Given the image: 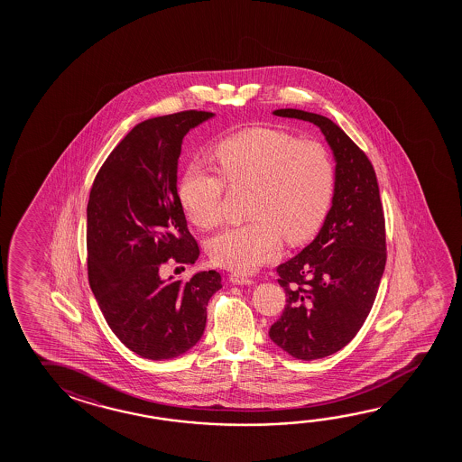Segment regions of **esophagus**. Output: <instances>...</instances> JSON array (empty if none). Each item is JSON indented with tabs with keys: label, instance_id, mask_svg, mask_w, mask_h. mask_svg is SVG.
<instances>
[{
	"label": "esophagus",
	"instance_id": "esophagus-1",
	"mask_svg": "<svg viewBox=\"0 0 462 462\" xmlns=\"http://www.w3.org/2000/svg\"><path fill=\"white\" fill-rule=\"evenodd\" d=\"M230 282L235 283V285H253L254 283V280L243 275V273H232L230 275Z\"/></svg>",
	"mask_w": 462,
	"mask_h": 462
}]
</instances>
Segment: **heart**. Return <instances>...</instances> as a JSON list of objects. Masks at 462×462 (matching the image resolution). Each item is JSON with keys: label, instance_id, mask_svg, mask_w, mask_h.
<instances>
[{"label": "heart", "instance_id": "obj_1", "mask_svg": "<svg viewBox=\"0 0 462 462\" xmlns=\"http://www.w3.org/2000/svg\"><path fill=\"white\" fill-rule=\"evenodd\" d=\"M219 172L193 164L183 174L179 198L197 227H216L228 187H251L250 217L224 228L209 242L214 264L234 273H253L279 254L282 236L303 243L326 217L333 189V164L314 140L275 129L243 130L214 148Z\"/></svg>", "mask_w": 462, "mask_h": 462}]
</instances>
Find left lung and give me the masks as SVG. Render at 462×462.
<instances>
[{
    "mask_svg": "<svg viewBox=\"0 0 462 462\" xmlns=\"http://www.w3.org/2000/svg\"><path fill=\"white\" fill-rule=\"evenodd\" d=\"M273 114L318 125L337 162L324 226L301 253L277 267L287 306L269 330L288 355L312 361L346 346L371 312L385 271L383 206L371 161L335 122L301 109Z\"/></svg>",
    "mask_w": 462,
    "mask_h": 462,
    "instance_id": "obj_1",
    "label": "left lung"
}]
</instances>
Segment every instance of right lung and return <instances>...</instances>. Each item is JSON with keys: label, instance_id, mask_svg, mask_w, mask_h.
I'll return each mask as SVG.
<instances>
[{"label": "right lung", "instance_id": "1", "mask_svg": "<svg viewBox=\"0 0 462 462\" xmlns=\"http://www.w3.org/2000/svg\"><path fill=\"white\" fill-rule=\"evenodd\" d=\"M214 114L182 111L140 122L91 185L87 264L91 291L116 337L142 357L187 353L203 337L220 273L162 279V265L195 264L199 248L177 193L183 136Z\"/></svg>", "mask_w": 462, "mask_h": 462}]
</instances>
